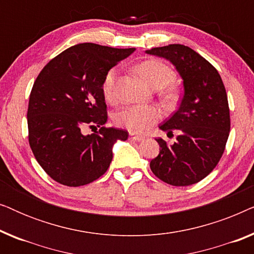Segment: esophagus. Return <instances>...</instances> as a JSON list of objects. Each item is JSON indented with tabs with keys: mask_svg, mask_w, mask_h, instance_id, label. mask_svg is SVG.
<instances>
[{
	"mask_svg": "<svg viewBox=\"0 0 254 254\" xmlns=\"http://www.w3.org/2000/svg\"><path fill=\"white\" fill-rule=\"evenodd\" d=\"M143 136H140V135H135V134H129V140H131V141H137V142H140V141H142L143 140Z\"/></svg>",
	"mask_w": 254,
	"mask_h": 254,
	"instance_id": "34e87169",
	"label": "esophagus"
}]
</instances>
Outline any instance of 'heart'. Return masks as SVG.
Instances as JSON below:
<instances>
[{
    "label": "heart",
    "instance_id": "obj_1",
    "mask_svg": "<svg viewBox=\"0 0 254 254\" xmlns=\"http://www.w3.org/2000/svg\"><path fill=\"white\" fill-rule=\"evenodd\" d=\"M137 72L141 77L150 85L152 89H162L171 84L175 81L176 74L168 64L158 60H145L141 62L136 67ZM116 69H110L106 72L103 81V95L107 102H114L116 92ZM173 96L169 95V99H172ZM161 119V111L156 106L151 105H131L121 109L117 113L116 124L119 127H124L131 133H144L154 126Z\"/></svg>",
    "mask_w": 254,
    "mask_h": 254
}]
</instances>
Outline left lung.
Wrapping results in <instances>:
<instances>
[{
    "instance_id": "obj_1",
    "label": "left lung",
    "mask_w": 254,
    "mask_h": 254,
    "mask_svg": "<svg viewBox=\"0 0 254 254\" xmlns=\"http://www.w3.org/2000/svg\"><path fill=\"white\" fill-rule=\"evenodd\" d=\"M145 53L171 62L184 84L178 110L159 126L171 134L177 129L179 135L171 145L156 138L161 148L150 169L172 186L193 185L213 171L227 144L230 112L224 84L213 64L184 45L155 47Z\"/></svg>"
}]
</instances>
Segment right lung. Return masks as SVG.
Segmentation results:
<instances>
[{"instance_id":"add662e5","label":"right lung","mask_w":254,"mask_h":254,"mask_svg":"<svg viewBox=\"0 0 254 254\" xmlns=\"http://www.w3.org/2000/svg\"><path fill=\"white\" fill-rule=\"evenodd\" d=\"M135 48H113L92 43L69 47L43 68L31 90L29 143L45 172L62 185L92 183L107 171L113 144L128 133L106 128L103 95L106 72ZM89 126L100 131L84 135Z\"/></svg>"}]
</instances>
